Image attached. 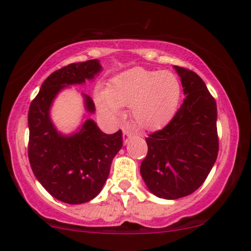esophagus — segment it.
I'll return each instance as SVG.
<instances>
[{"label": "esophagus", "mask_w": 251, "mask_h": 251, "mask_svg": "<svg viewBox=\"0 0 251 251\" xmlns=\"http://www.w3.org/2000/svg\"><path fill=\"white\" fill-rule=\"evenodd\" d=\"M129 139H131V132L128 131L127 128H124L123 129V140H124V144L127 145Z\"/></svg>", "instance_id": "obj_1"}]
</instances>
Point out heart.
<instances>
[{"mask_svg": "<svg viewBox=\"0 0 251 251\" xmlns=\"http://www.w3.org/2000/svg\"><path fill=\"white\" fill-rule=\"evenodd\" d=\"M180 98V84L168 71H149L134 67L120 73L96 94L98 109L112 120L123 117L122 106L131 105L132 117L146 129L166 125L176 113Z\"/></svg>", "mask_w": 251, "mask_h": 251, "instance_id": "heart-1", "label": "heart"}]
</instances>
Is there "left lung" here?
<instances>
[{"instance_id": "8db88e82", "label": "left lung", "mask_w": 251, "mask_h": 251, "mask_svg": "<svg viewBox=\"0 0 251 251\" xmlns=\"http://www.w3.org/2000/svg\"><path fill=\"white\" fill-rule=\"evenodd\" d=\"M185 98L171 122L151 133L140 174L158 198L178 199L204 183L218 157L217 103L204 81L189 69L174 66Z\"/></svg>"}]
</instances>
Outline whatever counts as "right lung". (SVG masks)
<instances>
[{
    "mask_svg": "<svg viewBox=\"0 0 251 251\" xmlns=\"http://www.w3.org/2000/svg\"><path fill=\"white\" fill-rule=\"evenodd\" d=\"M100 72L97 59L55 71L43 82L28 109L31 168L46 191L67 204H83L102 191L113 157L123 147L122 131L105 134L93 119H85L71 134L59 132L50 119V107L63 89L93 81ZM82 96L85 111L93 115V100Z\"/></svg>",
    "mask_w": 251,
    "mask_h": 251,
    "instance_id": "right-lung-1",
    "label": "right lung"
}]
</instances>
